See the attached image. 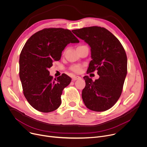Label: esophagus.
<instances>
[{"mask_svg": "<svg viewBox=\"0 0 147 147\" xmlns=\"http://www.w3.org/2000/svg\"><path fill=\"white\" fill-rule=\"evenodd\" d=\"M81 77L80 76H74L73 78H72V80L74 81H76L77 80H79L80 79Z\"/></svg>", "mask_w": 147, "mask_h": 147, "instance_id": "obj_1", "label": "esophagus"}]
</instances>
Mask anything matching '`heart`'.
Here are the masks:
<instances>
[{
    "label": "heart",
    "instance_id": "heart-1",
    "mask_svg": "<svg viewBox=\"0 0 147 147\" xmlns=\"http://www.w3.org/2000/svg\"><path fill=\"white\" fill-rule=\"evenodd\" d=\"M82 66L81 65H75L71 67V70L76 73H80L82 71Z\"/></svg>",
    "mask_w": 147,
    "mask_h": 147
}]
</instances>
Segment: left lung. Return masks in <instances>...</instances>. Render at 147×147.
Here are the masks:
<instances>
[{"label": "left lung", "instance_id": "left-lung-1", "mask_svg": "<svg viewBox=\"0 0 147 147\" xmlns=\"http://www.w3.org/2000/svg\"><path fill=\"white\" fill-rule=\"evenodd\" d=\"M72 32L91 48L92 60L87 73L95 70L99 78H83L86 87L82 98L87 108L103 112L111 108L120 98L127 72V59L119 39L106 28L93 26Z\"/></svg>", "mask_w": 147, "mask_h": 147}]
</instances>
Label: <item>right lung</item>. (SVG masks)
Segmentation results:
<instances>
[{"instance_id":"add662e5","label":"right lung","mask_w":147,"mask_h":147,"mask_svg":"<svg viewBox=\"0 0 147 147\" xmlns=\"http://www.w3.org/2000/svg\"><path fill=\"white\" fill-rule=\"evenodd\" d=\"M78 42L71 31L61 28L39 31L26 42L20 55L19 76L24 95L36 110L48 113L60 107L62 91L71 78L62 74L53 79L48 69L69 44Z\"/></svg>"}]
</instances>
